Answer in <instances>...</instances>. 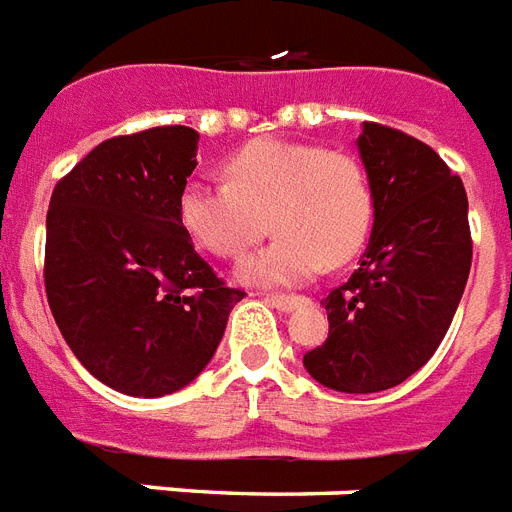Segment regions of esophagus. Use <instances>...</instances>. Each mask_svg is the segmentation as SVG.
Segmentation results:
<instances>
[{
    "label": "esophagus",
    "instance_id": "34e87169",
    "mask_svg": "<svg viewBox=\"0 0 512 512\" xmlns=\"http://www.w3.org/2000/svg\"><path fill=\"white\" fill-rule=\"evenodd\" d=\"M267 304L275 306L277 312H293L296 306L306 304L304 296H267Z\"/></svg>",
    "mask_w": 512,
    "mask_h": 512
}]
</instances>
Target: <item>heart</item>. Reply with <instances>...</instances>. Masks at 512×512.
<instances>
[{
    "label": "heart",
    "mask_w": 512,
    "mask_h": 512,
    "mask_svg": "<svg viewBox=\"0 0 512 512\" xmlns=\"http://www.w3.org/2000/svg\"><path fill=\"white\" fill-rule=\"evenodd\" d=\"M227 185L190 182L179 195L187 235L222 259H237L277 230L267 248L240 264L248 285H298L341 267L365 245L372 187L349 153L282 140H256L224 163Z\"/></svg>",
    "instance_id": "heart-1"
}]
</instances>
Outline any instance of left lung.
I'll use <instances>...</instances> for the list:
<instances>
[{
    "label": "left lung",
    "instance_id": "left-lung-1",
    "mask_svg": "<svg viewBox=\"0 0 512 512\" xmlns=\"http://www.w3.org/2000/svg\"><path fill=\"white\" fill-rule=\"evenodd\" d=\"M372 235L359 269L322 301L327 341L306 351L317 383L375 394L410 378L444 341L470 275L468 195L425 142L362 124Z\"/></svg>",
    "mask_w": 512,
    "mask_h": 512
}]
</instances>
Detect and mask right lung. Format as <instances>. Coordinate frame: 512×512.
I'll return each mask as SVG.
<instances>
[{
	"label": "right lung",
	"instance_id": "obj_1",
	"mask_svg": "<svg viewBox=\"0 0 512 512\" xmlns=\"http://www.w3.org/2000/svg\"><path fill=\"white\" fill-rule=\"evenodd\" d=\"M200 134L155 126L94 147L52 192L44 285L65 343L126 396L174 394L206 370L245 296L179 222Z\"/></svg>",
	"mask_w": 512,
	"mask_h": 512
}]
</instances>
